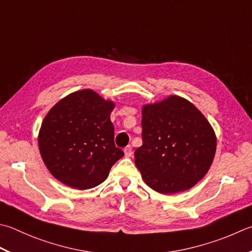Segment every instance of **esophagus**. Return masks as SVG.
<instances>
[{"instance_id":"34e87169","label":"esophagus","mask_w":252,"mask_h":252,"mask_svg":"<svg viewBox=\"0 0 252 252\" xmlns=\"http://www.w3.org/2000/svg\"><path fill=\"white\" fill-rule=\"evenodd\" d=\"M125 155L126 157H130L132 155V146L127 145L126 147H125Z\"/></svg>"}]
</instances>
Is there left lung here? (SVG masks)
I'll return each mask as SVG.
<instances>
[{"label":"left lung","instance_id":"obj_1","mask_svg":"<svg viewBox=\"0 0 252 252\" xmlns=\"http://www.w3.org/2000/svg\"><path fill=\"white\" fill-rule=\"evenodd\" d=\"M143 144L134 152L145 184L159 193H176L203 178L216 150L214 131L188 100L170 96L142 111Z\"/></svg>","mask_w":252,"mask_h":252}]
</instances>
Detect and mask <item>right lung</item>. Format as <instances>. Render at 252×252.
<instances>
[{
    "instance_id": "1",
    "label": "right lung",
    "mask_w": 252,
    "mask_h": 252,
    "mask_svg": "<svg viewBox=\"0 0 252 252\" xmlns=\"http://www.w3.org/2000/svg\"><path fill=\"white\" fill-rule=\"evenodd\" d=\"M113 107L95 92L83 90L48 112L39 132V150L58 180L81 190L106 180L112 165L125 155L115 144Z\"/></svg>"
}]
</instances>
